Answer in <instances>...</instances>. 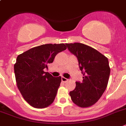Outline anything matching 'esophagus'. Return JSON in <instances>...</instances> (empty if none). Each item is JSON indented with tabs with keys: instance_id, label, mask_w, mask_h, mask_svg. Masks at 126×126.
Masks as SVG:
<instances>
[{
	"instance_id": "1",
	"label": "esophagus",
	"mask_w": 126,
	"mask_h": 126,
	"mask_svg": "<svg viewBox=\"0 0 126 126\" xmlns=\"http://www.w3.org/2000/svg\"><path fill=\"white\" fill-rule=\"evenodd\" d=\"M62 82H63V83H66V82L68 81V79H66V78L64 77H62Z\"/></svg>"
}]
</instances>
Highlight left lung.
<instances>
[{
  "mask_svg": "<svg viewBox=\"0 0 126 126\" xmlns=\"http://www.w3.org/2000/svg\"><path fill=\"white\" fill-rule=\"evenodd\" d=\"M69 51L77 57L83 74L81 83L70 92L72 101L78 106L88 108L94 104L106 89L110 75L108 58L96 49L80 43H66Z\"/></svg>",
  "mask_w": 126,
  "mask_h": 126,
  "instance_id": "obj_1",
  "label": "left lung"
}]
</instances>
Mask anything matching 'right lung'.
I'll return each instance as SVG.
<instances>
[{
  "label": "right lung",
  "instance_id": "obj_1",
  "mask_svg": "<svg viewBox=\"0 0 126 126\" xmlns=\"http://www.w3.org/2000/svg\"><path fill=\"white\" fill-rule=\"evenodd\" d=\"M66 49L64 43L45 44L17 56L14 64L17 87L25 100L33 108H47L55 100L62 78L53 77L43 70Z\"/></svg>",
  "mask_w": 126,
  "mask_h": 126
}]
</instances>
